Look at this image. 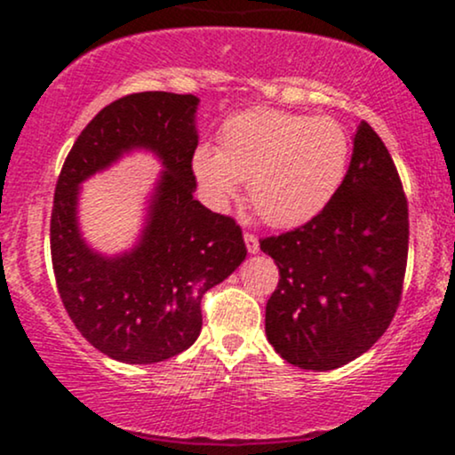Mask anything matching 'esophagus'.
<instances>
[{"label": "esophagus", "instance_id": "34e87169", "mask_svg": "<svg viewBox=\"0 0 455 455\" xmlns=\"http://www.w3.org/2000/svg\"><path fill=\"white\" fill-rule=\"evenodd\" d=\"M243 242H245V248H248L250 254H257V252H259V239H257V235L243 233Z\"/></svg>", "mask_w": 455, "mask_h": 455}]
</instances>
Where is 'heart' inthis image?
<instances>
[{"mask_svg":"<svg viewBox=\"0 0 455 455\" xmlns=\"http://www.w3.org/2000/svg\"><path fill=\"white\" fill-rule=\"evenodd\" d=\"M351 137L333 117L254 107L220 128V148L198 145L192 171L216 205L248 180V198L271 227H301L333 201L351 164Z\"/></svg>","mask_w":455,"mask_h":455,"instance_id":"obj_1","label":"heart"}]
</instances>
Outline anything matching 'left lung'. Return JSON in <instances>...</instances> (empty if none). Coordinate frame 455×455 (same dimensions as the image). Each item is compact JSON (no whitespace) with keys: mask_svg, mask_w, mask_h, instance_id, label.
Returning <instances> with one entry per match:
<instances>
[{"mask_svg":"<svg viewBox=\"0 0 455 455\" xmlns=\"http://www.w3.org/2000/svg\"><path fill=\"white\" fill-rule=\"evenodd\" d=\"M280 282L265 333L282 359L304 370L340 368L387 331L409 257V205L387 148L359 122L336 198L295 231L260 239Z\"/></svg>","mask_w":455,"mask_h":455,"instance_id":"obj_1","label":"left lung"}]
</instances>
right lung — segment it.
Segmentation results:
<instances>
[{"mask_svg": "<svg viewBox=\"0 0 455 455\" xmlns=\"http://www.w3.org/2000/svg\"><path fill=\"white\" fill-rule=\"evenodd\" d=\"M198 98L140 92L104 107L72 145L55 186L51 259L68 316L92 347L124 363H158L201 333V299L245 259L239 224L195 198ZM132 148L165 166L132 251L104 258L77 228V186Z\"/></svg>", "mask_w": 455, "mask_h": 455, "instance_id": "obj_1", "label": "right lung"}]
</instances>
